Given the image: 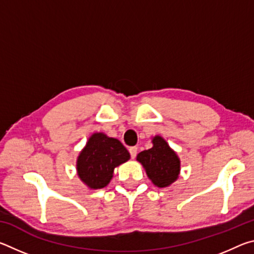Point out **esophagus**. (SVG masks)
Listing matches in <instances>:
<instances>
[{"mask_svg":"<svg viewBox=\"0 0 254 254\" xmlns=\"http://www.w3.org/2000/svg\"><path fill=\"white\" fill-rule=\"evenodd\" d=\"M128 152L131 154V158L134 159L136 157V153H137V148L136 147H131L128 149Z\"/></svg>","mask_w":254,"mask_h":254,"instance_id":"1","label":"esophagus"}]
</instances>
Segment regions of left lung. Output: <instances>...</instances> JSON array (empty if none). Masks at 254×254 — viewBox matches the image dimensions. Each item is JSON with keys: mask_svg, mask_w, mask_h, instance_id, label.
I'll return each mask as SVG.
<instances>
[{"mask_svg": "<svg viewBox=\"0 0 254 254\" xmlns=\"http://www.w3.org/2000/svg\"><path fill=\"white\" fill-rule=\"evenodd\" d=\"M151 142L152 148L141 151L136 160L142 165L154 186L169 187L179 178L180 159L161 135L152 136Z\"/></svg>", "mask_w": 254, "mask_h": 254, "instance_id": "1", "label": "left lung"}]
</instances>
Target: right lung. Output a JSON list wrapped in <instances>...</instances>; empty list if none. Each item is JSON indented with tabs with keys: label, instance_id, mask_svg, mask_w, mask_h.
<instances>
[{
	"label": "right lung",
	"instance_id": "right-lung-1",
	"mask_svg": "<svg viewBox=\"0 0 254 254\" xmlns=\"http://www.w3.org/2000/svg\"><path fill=\"white\" fill-rule=\"evenodd\" d=\"M128 159L130 153L118 139L95 132L77 157V175L89 189L104 188L113 178L114 169Z\"/></svg>",
	"mask_w": 254,
	"mask_h": 254
}]
</instances>
